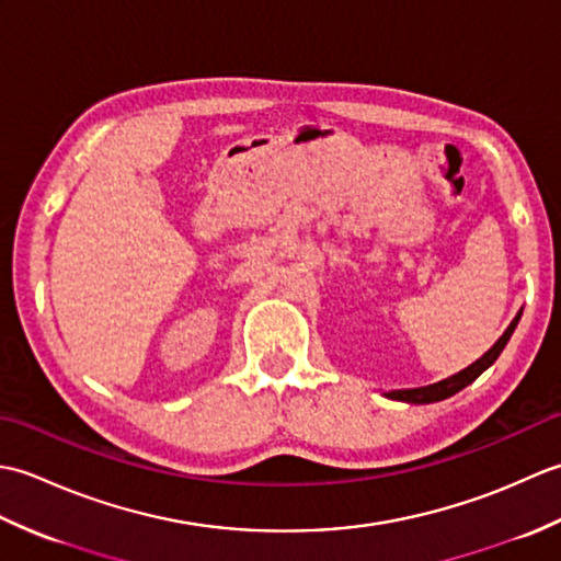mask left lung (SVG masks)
Wrapping results in <instances>:
<instances>
[{
    "label": "left lung",
    "instance_id": "left-lung-1",
    "mask_svg": "<svg viewBox=\"0 0 561 561\" xmlns=\"http://www.w3.org/2000/svg\"><path fill=\"white\" fill-rule=\"evenodd\" d=\"M518 318H520V313L511 320V325L506 328V332L502 337L496 340V344L494 347L486 352L482 359H478L474 362L472 366H468V368H462L460 374H456V376H450V378H446V380H438V383H434V386H424V388H410V390H390V392H386V398H390V400H402V402H412V404H426V402H438V400H446V398H450V396H456L458 390H462L465 386H470L474 378H478L484 368H490L494 362H496V356L502 354V350L506 347V342H508V337L514 335V330H516V325H518Z\"/></svg>",
    "mask_w": 561,
    "mask_h": 561
}]
</instances>
